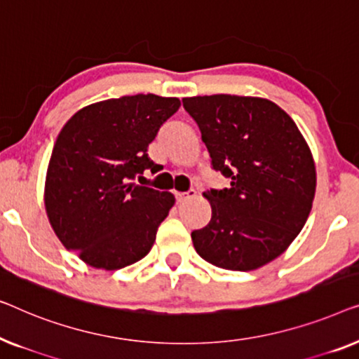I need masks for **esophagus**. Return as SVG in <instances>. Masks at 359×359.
Masks as SVG:
<instances>
[{"instance_id": "esophagus-1", "label": "esophagus", "mask_w": 359, "mask_h": 359, "mask_svg": "<svg viewBox=\"0 0 359 359\" xmlns=\"http://www.w3.org/2000/svg\"><path fill=\"white\" fill-rule=\"evenodd\" d=\"M196 195V191L194 189L187 190V191H175V200L179 201V203H182V201H187L190 198H194V196Z\"/></svg>"}]
</instances>
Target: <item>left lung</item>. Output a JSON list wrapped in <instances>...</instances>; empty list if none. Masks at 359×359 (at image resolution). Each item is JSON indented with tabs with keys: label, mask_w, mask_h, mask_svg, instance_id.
<instances>
[{
	"label": "left lung",
	"mask_w": 359,
	"mask_h": 359,
	"mask_svg": "<svg viewBox=\"0 0 359 359\" xmlns=\"http://www.w3.org/2000/svg\"><path fill=\"white\" fill-rule=\"evenodd\" d=\"M201 131L211 169L231 179L210 189L211 219L191 232L201 259L249 271L283 254L304 228L316 168L296 123L271 100L215 94L182 99Z\"/></svg>",
	"instance_id": "left-lung-1"
}]
</instances>
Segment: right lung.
<instances>
[{"mask_svg":"<svg viewBox=\"0 0 359 359\" xmlns=\"http://www.w3.org/2000/svg\"><path fill=\"white\" fill-rule=\"evenodd\" d=\"M179 107L175 97L123 95L81 109L60 131L45 208L62 244L88 265L118 270L153 247L175 198L133 180L158 172L148 146Z\"/></svg>","mask_w":359,"mask_h":359,"instance_id":"1","label":"right lung"}]
</instances>
